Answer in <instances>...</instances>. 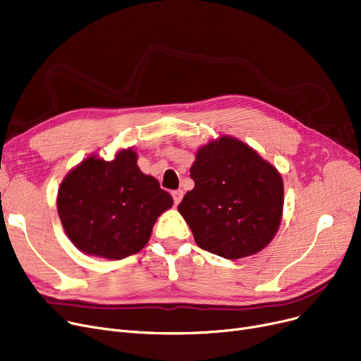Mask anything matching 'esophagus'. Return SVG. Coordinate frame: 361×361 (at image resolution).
Listing matches in <instances>:
<instances>
[{
    "label": "esophagus",
    "mask_w": 361,
    "mask_h": 361,
    "mask_svg": "<svg viewBox=\"0 0 361 361\" xmlns=\"http://www.w3.org/2000/svg\"><path fill=\"white\" fill-rule=\"evenodd\" d=\"M183 196H184V192H183L181 189H178V190H174V192H172V197H174V203H176V205H178V203L181 202Z\"/></svg>",
    "instance_id": "34e87169"
}]
</instances>
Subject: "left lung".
<instances>
[{
	"mask_svg": "<svg viewBox=\"0 0 361 361\" xmlns=\"http://www.w3.org/2000/svg\"><path fill=\"white\" fill-rule=\"evenodd\" d=\"M193 190L178 211L199 247L227 259L254 255L279 230L283 180L240 140L224 135L197 150Z\"/></svg>",
	"mask_w": 361,
	"mask_h": 361,
	"instance_id": "left-lung-1",
	"label": "left lung"
}]
</instances>
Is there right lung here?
I'll return each mask as SVG.
<instances>
[{
	"instance_id": "1",
	"label": "right lung",
	"mask_w": 361,
	"mask_h": 361,
	"mask_svg": "<svg viewBox=\"0 0 361 361\" xmlns=\"http://www.w3.org/2000/svg\"><path fill=\"white\" fill-rule=\"evenodd\" d=\"M159 181L137 165L133 149L114 161L90 156L61 181L57 212L68 238L84 254L122 259L142 250L158 216L172 207Z\"/></svg>"
}]
</instances>
